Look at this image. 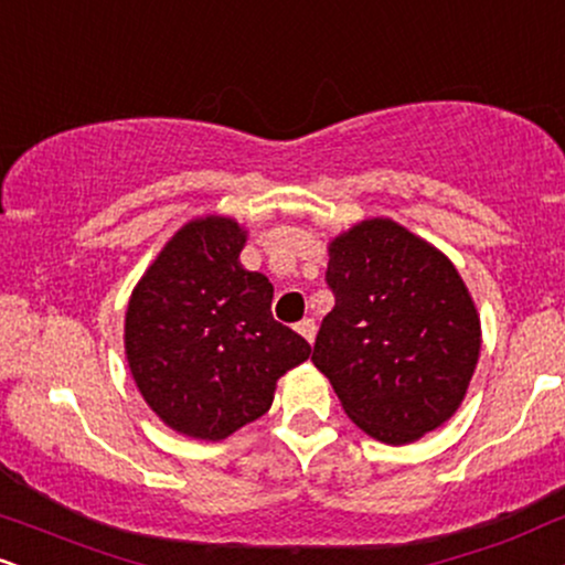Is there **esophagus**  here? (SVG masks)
<instances>
[{
  "label": "esophagus",
  "mask_w": 565,
  "mask_h": 565,
  "mask_svg": "<svg viewBox=\"0 0 565 565\" xmlns=\"http://www.w3.org/2000/svg\"><path fill=\"white\" fill-rule=\"evenodd\" d=\"M297 334H302L308 342L312 344V339H316V321H310V318H305V321L297 323Z\"/></svg>",
  "instance_id": "esophagus-1"
}]
</instances>
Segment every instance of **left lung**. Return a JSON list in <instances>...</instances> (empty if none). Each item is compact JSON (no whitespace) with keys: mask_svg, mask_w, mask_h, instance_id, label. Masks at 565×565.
<instances>
[{"mask_svg":"<svg viewBox=\"0 0 565 565\" xmlns=\"http://www.w3.org/2000/svg\"><path fill=\"white\" fill-rule=\"evenodd\" d=\"M323 318L312 363L350 420L384 445H411L463 403L481 321L450 257L392 217H369L329 242Z\"/></svg>","mask_w":565,"mask_h":565,"instance_id":"1","label":"left lung"}]
</instances>
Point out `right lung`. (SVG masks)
<instances>
[{
	"label": "right lung",
	"instance_id": "1",
	"mask_svg": "<svg viewBox=\"0 0 565 565\" xmlns=\"http://www.w3.org/2000/svg\"><path fill=\"white\" fill-rule=\"evenodd\" d=\"M244 244L234 217H194L128 300V369L154 416L183 437L221 441L265 416L278 379L312 352L274 321V287L239 263Z\"/></svg>",
	"mask_w": 565,
	"mask_h": 565
}]
</instances>
